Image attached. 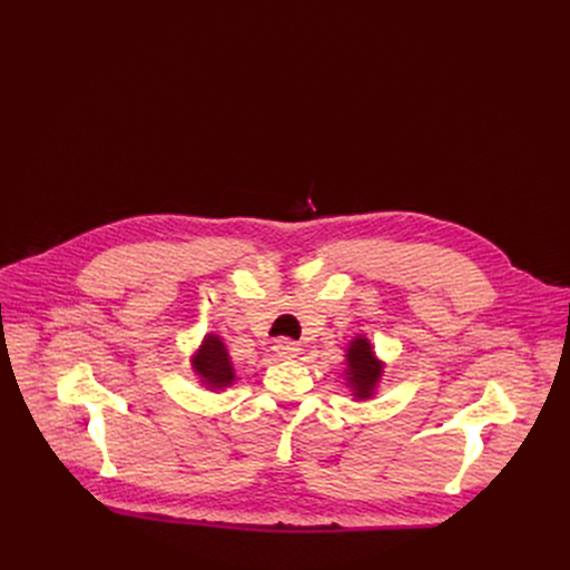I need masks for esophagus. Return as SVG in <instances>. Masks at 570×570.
I'll use <instances>...</instances> for the list:
<instances>
[{
  "label": "esophagus",
  "mask_w": 570,
  "mask_h": 570,
  "mask_svg": "<svg viewBox=\"0 0 570 570\" xmlns=\"http://www.w3.org/2000/svg\"><path fill=\"white\" fill-rule=\"evenodd\" d=\"M273 351L277 353V357H282V361H291V357H295L297 353H301V346H297V344L291 342V340H279V342L273 346Z\"/></svg>",
  "instance_id": "1"
}]
</instances>
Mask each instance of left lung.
<instances>
[{"label":"left lung","instance_id":"8db88e82","mask_svg":"<svg viewBox=\"0 0 570 570\" xmlns=\"http://www.w3.org/2000/svg\"><path fill=\"white\" fill-rule=\"evenodd\" d=\"M381 370L383 365L376 361L372 344L365 337L353 340L346 351V381L353 387L355 397L365 400L374 393Z\"/></svg>","mask_w":570,"mask_h":570}]
</instances>
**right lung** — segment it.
<instances>
[{
  "label": "right lung",
  "mask_w": 570,
  "mask_h": 570,
  "mask_svg": "<svg viewBox=\"0 0 570 570\" xmlns=\"http://www.w3.org/2000/svg\"><path fill=\"white\" fill-rule=\"evenodd\" d=\"M194 370L200 374L205 385L213 387V391H222V387L230 385L235 379L226 346L217 335H207L203 340L194 357Z\"/></svg>",
  "instance_id": "add662e5"
}]
</instances>
